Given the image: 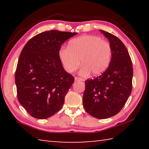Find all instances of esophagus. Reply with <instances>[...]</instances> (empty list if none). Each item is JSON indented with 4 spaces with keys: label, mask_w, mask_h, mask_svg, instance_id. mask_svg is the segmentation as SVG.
Masks as SVG:
<instances>
[{
    "label": "esophagus",
    "mask_w": 149,
    "mask_h": 149,
    "mask_svg": "<svg viewBox=\"0 0 149 149\" xmlns=\"http://www.w3.org/2000/svg\"><path fill=\"white\" fill-rule=\"evenodd\" d=\"M75 81H82L83 79H82V78H80V77H75Z\"/></svg>",
    "instance_id": "1"
}]
</instances>
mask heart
Returning <instances> with one entry per match:
<instances>
[{"instance_id":"b5f03b06","label":"heart","mask_w":149,"mask_h":149,"mask_svg":"<svg viewBox=\"0 0 149 149\" xmlns=\"http://www.w3.org/2000/svg\"><path fill=\"white\" fill-rule=\"evenodd\" d=\"M58 56L64 70L75 71L80 65V74L93 75L102 74L110 64L112 49L108 42L95 35H84L70 41L68 47L59 50Z\"/></svg>"}]
</instances>
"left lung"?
<instances>
[{
	"label": "left lung",
	"instance_id": "8db88e82",
	"mask_svg": "<svg viewBox=\"0 0 149 149\" xmlns=\"http://www.w3.org/2000/svg\"><path fill=\"white\" fill-rule=\"evenodd\" d=\"M99 31L110 42L112 58L102 74L85 81L83 103L91 116L107 119L117 114L127 102L132 89L133 67L129 52L122 41L110 33Z\"/></svg>",
	"mask_w": 149,
	"mask_h": 149
}]
</instances>
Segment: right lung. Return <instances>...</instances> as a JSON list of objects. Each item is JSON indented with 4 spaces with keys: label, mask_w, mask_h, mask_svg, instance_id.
Listing matches in <instances>:
<instances>
[{
    "label": "right lung",
    "mask_w": 149,
    "mask_h": 149,
    "mask_svg": "<svg viewBox=\"0 0 149 149\" xmlns=\"http://www.w3.org/2000/svg\"><path fill=\"white\" fill-rule=\"evenodd\" d=\"M77 33L50 30L35 35L19 57L15 82L19 102L37 119L62 109L74 77L64 70L58 56L62 45Z\"/></svg>",
    "instance_id": "add662e5"
}]
</instances>
